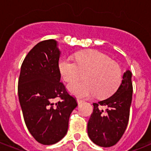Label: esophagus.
<instances>
[{
  "label": "esophagus",
  "instance_id": "obj_1",
  "mask_svg": "<svg viewBox=\"0 0 151 151\" xmlns=\"http://www.w3.org/2000/svg\"><path fill=\"white\" fill-rule=\"evenodd\" d=\"M77 102H78V104H81V103H83V100H81V99H77Z\"/></svg>",
  "mask_w": 151,
  "mask_h": 151
}]
</instances>
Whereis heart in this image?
Here are the masks:
<instances>
[{"label": "heart", "instance_id": "1", "mask_svg": "<svg viewBox=\"0 0 151 151\" xmlns=\"http://www.w3.org/2000/svg\"><path fill=\"white\" fill-rule=\"evenodd\" d=\"M76 62L68 57L59 59L58 67L62 78L72 82L86 72L84 82H76L68 85V91L78 98H89L96 94L106 97L115 92L122 78L119 65L97 50L79 52L75 55Z\"/></svg>", "mask_w": 151, "mask_h": 151}]
</instances>
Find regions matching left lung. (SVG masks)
I'll use <instances>...</instances> for the list:
<instances>
[{
	"mask_svg": "<svg viewBox=\"0 0 151 151\" xmlns=\"http://www.w3.org/2000/svg\"><path fill=\"white\" fill-rule=\"evenodd\" d=\"M132 73L127 70L115 92L104 100L93 103V113L88 122V135L96 145L110 147L123 136L128 125L132 98ZM102 106H105L104 111Z\"/></svg>",
	"mask_w": 151,
	"mask_h": 151,
	"instance_id": "obj_1",
	"label": "left lung"
}]
</instances>
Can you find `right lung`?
<instances>
[{"label":"right lung","mask_w":151,"mask_h":151,"mask_svg":"<svg viewBox=\"0 0 151 151\" xmlns=\"http://www.w3.org/2000/svg\"><path fill=\"white\" fill-rule=\"evenodd\" d=\"M60 54L55 40L39 42L20 70L18 95L23 118L29 133L44 145L58 143L66 136L70 114L78 106L60 82Z\"/></svg>","instance_id":"obj_1"}]
</instances>
